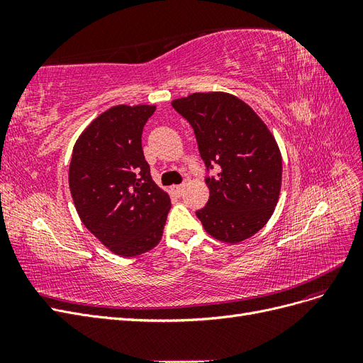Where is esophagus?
Listing matches in <instances>:
<instances>
[{"instance_id":"obj_1","label":"esophagus","mask_w":363,"mask_h":363,"mask_svg":"<svg viewBox=\"0 0 363 363\" xmlns=\"http://www.w3.org/2000/svg\"><path fill=\"white\" fill-rule=\"evenodd\" d=\"M172 191L177 194V195H182L183 194V191H184V184L182 183V184H175L174 188H172Z\"/></svg>"}]
</instances>
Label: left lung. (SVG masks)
<instances>
[{
    "mask_svg": "<svg viewBox=\"0 0 363 363\" xmlns=\"http://www.w3.org/2000/svg\"><path fill=\"white\" fill-rule=\"evenodd\" d=\"M172 107L194 128L206 164L208 201L196 216L223 242H240L268 223L281 186V156L265 123L238 96L192 94ZM213 166L216 176H208Z\"/></svg>",
    "mask_w": 363,
    "mask_h": 363,
    "instance_id": "1",
    "label": "left lung"
}]
</instances>
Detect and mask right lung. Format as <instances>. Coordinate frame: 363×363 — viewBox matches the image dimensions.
<instances>
[{"label": "right lung", "mask_w": 363, "mask_h": 363, "mask_svg": "<svg viewBox=\"0 0 363 363\" xmlns=\"http://www.w3.org/2000/svg\"><path fill=\"white\" fill-rule=\"evenodd\" d=\"M156 106H115L77 139L69 189L82 223L115 255L139 256L162 239L171 208L152 182L142 130Z\"/></svg>", "instance_id": "obj_1"}]
</instances>
